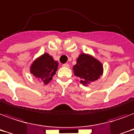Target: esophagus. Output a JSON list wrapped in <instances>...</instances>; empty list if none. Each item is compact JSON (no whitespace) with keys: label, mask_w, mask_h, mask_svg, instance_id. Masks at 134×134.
Listing matches in <instances>:
<instances>
[{"label":"esophagus","mask_w":134,"mask_h":134,"mask_svg":"<svg viewBox=\"0 0 134 134\" xmlns=\"http://www.w3.org/2000/svg\"><path fill=\"white\" fill-rule=\"evenodd\" d=\"M63 67H69V64H67V63H65V64H63Z\"/></svg>","instance_id":"1"}]
</instances>
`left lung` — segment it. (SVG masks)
Masks as SVG:
<instances>
[{
	"label": "left lung",
	"mask_w": 134,
	"mask_h": 134,
	"mask_svg": "<svg viewBox=\"0 0 134 134\" xmlns=\"http://www.w3.org/2000/svg\"><path fill=\"white\" fill-rule=\"evenodd\" d=\"M74 74L81 79V83L87 86L97 80L102 75L103 66L97 59L88 54L82 53L79 56L76 64L73 67Z\"/></svg>",
	"instance_id": "8db88e82"
}]
</instances>
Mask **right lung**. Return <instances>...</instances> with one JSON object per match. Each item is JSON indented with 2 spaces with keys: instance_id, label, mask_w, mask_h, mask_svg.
I'll return each instance as SVG.
<instances>
[{
  "instance_id": "add662e5",
  "label": "right lung",
  "mask_w": 134,
  "mask_h": 134,
  "mask_svg": "<svg viewBox=\"0 0 134 134\" xmlns=\"http://www.w3.org/2000/svg\"><path fill=\"white\" fill-rule=\"evenodd\" d=\"M58 63L48 53H44L36 59L30 67V72L36 78L48 84L58 69Z\"/></svg>"
}]
</instances>
